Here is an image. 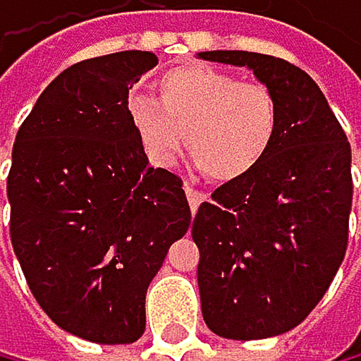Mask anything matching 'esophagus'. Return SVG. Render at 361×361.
<instances>
[{"label":"esophagus","mask_w":361,"mask_h":361,"mask_svg":"<svg viewBox=\"0 0 361 361\" xmlns=\"http://www.w3.org/2000/svg\"><path fill=\"white\" fill-rule=\"evenodd\" d=\"M185 196H188V201H190V210H192V214H196V210H199V205L205 201V194L199 192L196 188H192V185H185Z\"/></svg>","instance_id":"obj_1"}]
</instances>
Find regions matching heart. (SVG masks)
Returning a JSON list of instances; mask_svg holds the SVG:
<instances>
[{
  "label": "heart",
  "instance_id": "b5f03b06",
  "mask_svg": "<svg viewBox=\"0 0 361 361\" xmlns=\"http://www.w3.org/2000/svg\"><path fill=\"white\" fill-rule=\"evenodd\" d=\"M156 99L133 94L128 121L145 156L169 167L185 147L219 183L248 176L271 153L280 106L271 87L208 65H180L158 76Z\"/></svg>",
  "mask_w": 361,
  "mask_h": 361
}]
</instances>
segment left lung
Listing matches in <instances>:
<instances>
[{
  "instance_id": "obj_1",
  "label": "left lung",
  "mask_w": 361,
  "mask_h": 361,
  "mask_svg": "<svg viewBox=\"0 0 361 361\" xmlns=\"http://www.w3.org/2000/svg\"><path fill=\"white\" fill-rule=\"evenodd\" d=\"M199 58L248 67L280 106L278 137L262 165L216 188L194 216L203 321L226 339L276 337L317 307L346 255L350 145L300 67L253 51Z\"/></svg>"
}]
</instances>
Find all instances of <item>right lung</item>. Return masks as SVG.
<instances>
[{"instance_id": "obj_1", "label": "right lung", "mask_w": 361, "mask_h": 361, "mask_svg": "<svg viewBox=\"0 0 361 361\" xmlns=\"http://www.w3.org/2000/svg\"><path fill=\"white\" fill-rule=\"evenodd\" d=\"M151 51L87 58L58 74L22 121L8 171L11 242L31 294L58 328L133 343L145 298L192 212L183 180L149 158L128 121V87Z\"/></svg>"}]
</instances>
